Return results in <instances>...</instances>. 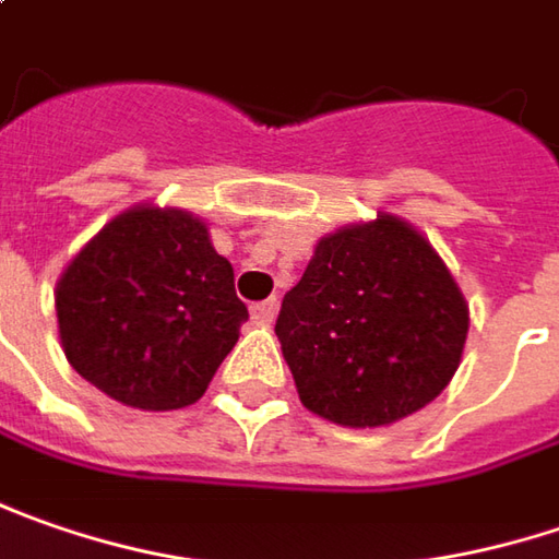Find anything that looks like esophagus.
Listing matches in <instances>:
<instances>
[{"mask_svg": "<svg viewBox=\"0 0 559 559\" xmlns=\"http://www.w3.org/2000/svg\"><path fill=\"white\" fill-rule=\"evenodd\" d=\"M250 316H253L255 325H272V322H275V316H278V300L272 297V300L253 304L250 306Z\"/></svg>", "mask_w": 559, "mask_h": 559, "instance_id": "34e87169", "label": "esophagus"}]
</instances>
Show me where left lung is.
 <instances>
[{
    "instance_id": "obj_1",
    "label": "left lung",
    "mask_w": 559,
    "mask_h": 559,
    "mask_svg": "<svg viewBox=\"0 0 559 559\" xmlns=\"http://www.w3.org/2000/svg\"><path fill=\"white\" fill-rule=\"evenodd\" d=\"M275 334L309 413L378 428L448 388L469 306L423 234L381 212L316 243L304 278L284 294Z\"/></svg>"
}]
</instances>
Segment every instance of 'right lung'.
Listing matches in <instances>:
<instances>
[{
	"label": "right lung",
	"instance_id": "1",
	"mask_svg": "<svg viewBox=\"0 0 559 559\" xmlns=\"http://www.w3.org/2000/svg\"><path fill=\"white\" fill-rule=\"evenodd\" d=\"M74 372L134 409H181L206 394L250 319L206 222L134 206L68 262L56 287Z\"/></svg>",
	"mask_w": 559,
	"mask_h": 559
}]
</instances>
